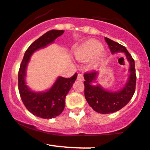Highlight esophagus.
Instances as JSON below:
<instances>
[{
	"instance_id": "1",
	"label": "esophagus",
	"mask_w": 150,
	"mask_h": 150,
	"mask_svg": "<svg viewBox=\"0 0 150 150\" xmlns=\"http://www.w3.org/2000/svg\"><path fill=\"white\" fill-rule=\"evenodd\" d=\"M77 79L79 81H83L84 80V76H83L82 74L79 73L78 74V77H77Z\"/></svg>"
}]
</instances>
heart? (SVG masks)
<instances>
[{"instance_id":"heart-1","label":"heart","mask_w":150,"mask_h":150,"mask_svg":"<svg viewBox=\"0 0 150 150\" xmlns=\"http://www.w3.org/2000/svg\"><path fill=\"white\" fill-rule=\"evenodd\" d=\"M103 50V46L96 40H89L75 49V57L81 62H88L97 57Z\"/></svg>"}]
</instances>
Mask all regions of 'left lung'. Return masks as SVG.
Segmentation results:
<instances>
[{
    "instance_id": "1",
    "label": "left lung",
    "mask_w": 150,
    "mask_h": 150,
    "mask_svg": "<svg viewBox=\"0 0 150 150\" xmlns=\"http://www.w3.org/2000/svg\"><path fill=\"white\" fill-rule=\"evenodd\" d=\"M105 41L107 43L112 53L118 52L125 53L130 64V75L126 84L120 91L111 92L104 90L100 84H92L97 80L98 71H92L84 74L85 80L84 81V97L86 100L94 111L101 114L115 112L126 106L135 92L137 79L134 60L127 49L108 38H105Z\"/></svg>"
}]
</instances>
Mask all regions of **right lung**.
Returning a JSON list of instances; mask_svg holds the SVG:
<instances>
[{
  "label": "right lung",
  "mask_w": 150,
  "mask_h": 150,
  "mask_svg": "<svg viewBox=\"0 0 150 150\" xmlns=\"http://www.w3.org/2000/svg\"><path fill=\"white\" fill-rule=\"evenodd\" d=\"M63 30H50L34 41L25 53L18 73V88L23 104L31 113L42 118H53L62 112L65 108L66 96L73 85L78 74L69 79L59 77L51 88L45 92H35L25 84V71L30 57L38 49L51 44Z\"/></svg>",
  "instance_id": "add662e5"
}]
</instances>
